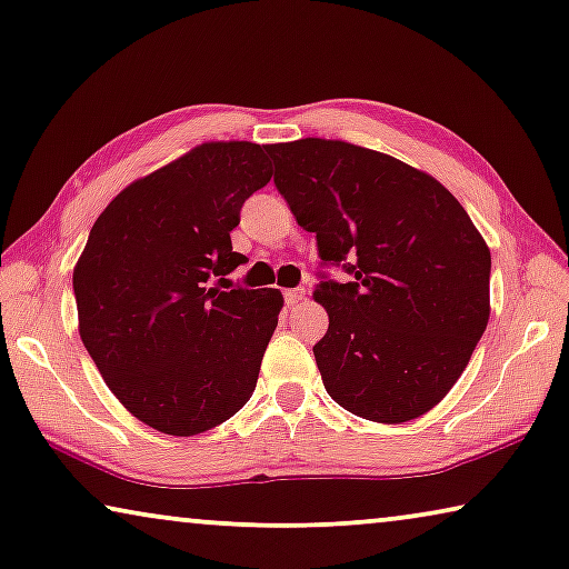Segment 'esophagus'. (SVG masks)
I'll use <instances>...</instances> for the list:
<instances>
[{
  "mask_svg": "<svg viewBox=\"0 0 569 569\" xmlns=\"http://www.w3.org/2000/svg\"><path fill=\"white\" fill-rule=\"evenodd\" d=\"M303 296H307V288H288V291H283V299H286L288 307H296V303H301Z\"/></svg>",
  "mask_w": 569,
  "mask_h": 569,
  "instance_id": "esophagus-1",
  "label": "esophagus"
}]
</instances>
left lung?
<instances>
[{"instance_id":"1","label":"left lung","mask_w":569,"mask_h":569,"mask_svg":"<svg viewBox=\"0 0 569 569\" xmlns=\"http://www.w3.org/2000/svg\"><path fill=\"white\" fill-rule=\"evenodd\" d=\"M276 189L317 234V299L329 313L313 358L355 417L401 423L442 401L490 317V250L437 178L383 152L307 138L266 148Z\"/></svg>"}]
</instances>
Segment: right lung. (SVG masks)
Here are the masks:
<instances>
[{
	"label": "right lung",
	"mask_w": 569,
	"mask_h": 569,
	"mask_svg": "<svg viewBox=\"0 0 569 569\" xmlns=\"http://www.w3.org/2000/svg\"><path fill=\"white\" fill-rule=\"evenodd\" d=\"M270 176L262 146L203 142L117 193L76 262L83 347L124 409L163 435L214 429L256 391L283 296L219 283L248 262L230 232Z\"/></svg>",
	"instance_id": "obj_1"
}]
</instances>
